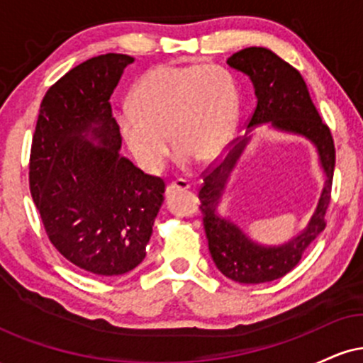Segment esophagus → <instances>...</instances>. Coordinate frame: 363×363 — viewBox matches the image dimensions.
Listing matches in <instances>:
<instances>
[{
    "label": "esophagus",
    "instance_id": "obj_1",
    "mask_svg": "<svg viewBox=\"0 0 363 363\" xmlns=\"http://www.w3.org/2000/svg\"><path fill=\"white\" fill-rule=\"evenodd\" d=\"M189 187H191L189 182L184 181V179H179V181L170 182V184L167 186V189H165V196L170 198V196L176 194L177 191H186V189H189Z\"/></svg>",
    "mask_w": 363,
    "mask_h": 363
}]
</instances>
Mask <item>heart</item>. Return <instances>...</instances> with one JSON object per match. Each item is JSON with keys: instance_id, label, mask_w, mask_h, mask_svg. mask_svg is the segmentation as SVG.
I'll return each mask as SVG.
<instances>
[{"instance_id": "heart-1", "label": "heart", "mask_w": 363, "mask_h": 363, "mask_svg": "<svg viewBox=\"0 0 363 363\" xmlns=\"http://www.w3.org/2000/svg\"><path fill=\"white\" fill-rule=\"evenodd\" d=\"M128 106L121 136L136 164L155 174L170 155L169 135L184 160L218 157L235 131L239 97L222 66L162 65L136 82Z\"/></svg>"}]
</instances>
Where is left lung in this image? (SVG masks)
Here are the masks:
<instances>
[{
    "label": "left lung",
    "instance_id": "8db88e82",
    "mask_svg": "<svg viewBox=\"0 0 363 363\" xmlns=\"http://www.w3.org/2000/svg\"><path fill=\"white\" fill-rule=\"evenodd\" d=\"M227 65L251 80L257 104L247 123V135L203 179L198 194L201 201L199 210L203 213L208 249L218 272L237 283H266L291 272L312 240L326 227L324 215L331 201L335 143L329 128L311 101L302 74L294 66L266 48H245L232 54ZM261 123L311 140L325 172L323 193L308 227L290 241L277 246L257 243L242 228L218 213L228 177L250 140V131Z\"/></svg>",
    "mask_w": 363,
    "mask_h": 363
}]
</instances>
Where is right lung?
I'll return each instance as SVG.
<instances>
[{
  "label": "right lung",
  "instance_id": "obj_1",
  "mask_svg": "<svg viewBox=\"0 0 363 363\" xmlns=\"http://www.w3.org/2000/svg\"><path fill=\"white\" fill-rule=\"evenodd\" d=\"M126 54H102L74 66L48 94L30 150V193L49 240L74 266L99 277L135 269L165 184L119 153L123 138L111 95Z\"/></svg>",
  "mask_w": 363,
  "mask_h": 363
}]
</instances>
